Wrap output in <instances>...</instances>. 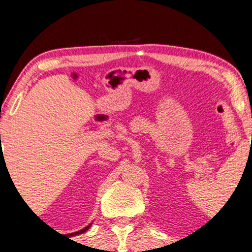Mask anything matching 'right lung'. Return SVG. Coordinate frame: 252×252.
Returning a JSON list of instances; mask_svg holds the SVG:
<instances>
[{
	"mask_svg": "<svg viewBox=\"0 0 252 252\" xmlns=\"http://www.w3.org/2000/svg\"><path fill=\"white\" fill-rule=\"evenodd\" d=\"M1 156H2V155H1ZM90 225H91V223H90V224H89V225H88V227H85V228H84V229H81V230H79V232H75V233H73V235H78V234H83V233H84V232H86V230H88V229H89V228H90Z\"/></svg>",
	"mask_w": 252,
	"mask_h": 252,
	"instance_id": "obj_1",
	"label": "right lung"
}]
</instances>
